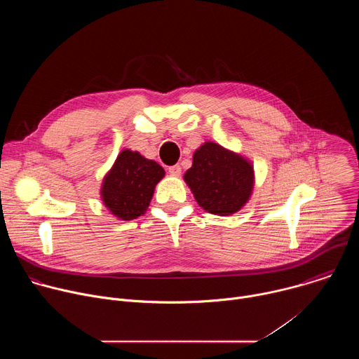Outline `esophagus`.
I'll return each instance as SVG.
<instances>
[{"instance_id": "34e87169", "label": "esophagus", "mask_w": 359, "mask_h": 359, "mask_svg": "<svg viewBox=\"0 0 359 359\" xmlns=\"http://www.w3.org/2000/svg\"><path fill=\"white\" fill-rule=\"evenodd\" d=\"M169 173H170L172 176H176V177H179V176L182 175V168H180L179 165L170 166V168H169Z\"/></svg>"}]
</instances>
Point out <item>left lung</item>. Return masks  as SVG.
Wrapping results in <instances>:
<instances>
[{
	"label": "left lung",
	"mask_w": 359,
	"mask_h": 359,
	"mask_svg": "<svg viewBox=\"0 0 359 359\" xmlns=\"http://www.w3.org/2000/svg\"><path fill=\"white\" fill-rule=\"evenodd\" d=\"M184 182L200 208L212 215L230 216L248 201L254 187V170L238 153L206 142L194 151Z\"/></svg>",
	"instance_id": "1"
}]
</instances>
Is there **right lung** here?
Instances as JSON below:
<instances>
[{
  "label": "right lung",
  "instance_id": "add662e5",
  "mask_svg": "<svg viewBox=\"0 0 359 359\" xmlns=\"http://www.w3.org/2000/svg\"><path fill=\"white\" fill-rule=\"evenodd\" d=\"M165 170L139 151L122 150L112 169L104 177L100 197L108 210L121 220H133L144 215L156 184Z\"/></svg>",
  "mask_w": 359,
  "mask_h": 359
}]
</instances>
